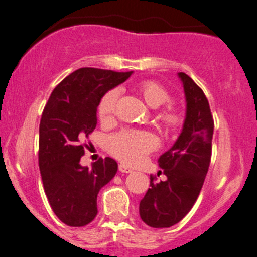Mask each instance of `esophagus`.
Wrapping results in <instances>:
<instances>
[{"label": "esophagus", "instance_id": "esophagus-1", "mask_svg": "<svg viewBox=\"0 0 257 257\" xmlns=\"http://www.w3.org/2000/svg\"><path fill=\"white\" fill-rule=\"evenodd\" d=\"M119 172H121V173H132V172H133V169H132V168H129V167H126V165L120 164V165H119Z\"/></svg>", "mask_w": 257, "mask_h": 257}]
</instances>
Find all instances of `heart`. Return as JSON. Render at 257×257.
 I'll list each match as a JSON object with an SVG mask.
<instances>
[{
    "mask_svg": "<svg viewBox=\"0 0 257 257\" xmlns=\"http://www.w3.org/2000/svg\"><path fill=\"white\" fill-rule=\"evenodd\" d=\"M139 93L147 104L158 108L170 100V94L159 83L147 80L139 84ZM119 92L116 89L105 93L98 104V115L102 121H109L113 119L115 105L118 102ZM160 123L167 131L172 132L178 129L183 123V114L178 108L168 105L158 115ZM158 141L155 136L147 131H134L125 129L113 134L108 139V150L116 159L125 164H137L148 154L157 148Z\"/></svg>",
    "mask_w": 257,
    "mask_h": 257,
    "instance_id": "b5f03b06",
    "label": "heart"
}]
</instances>
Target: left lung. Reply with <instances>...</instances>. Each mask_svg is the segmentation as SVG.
<instances>
[{"instance_id":"obj_1","label":"left lung","mask_w":257,"mask_h":257,"mask_svg":"<svg viewBox=\"0 0 257 257\" xmlns=\"http://www.w3.org/2000/svg\"><path fill=\"white\" fill-rule=\"evenodd\" d=\"M183 82L186 114L183 131L168 152L160 155L155 181L150 175V188L139 204L142 220L150 227H170L178 224L195 204L211 159L214 119L203 89L188 74L178 73Z\"/></svg>"}]
</instances>
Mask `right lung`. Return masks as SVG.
Returning a JSON list of instances; mask_svg holds the SVG:
<instances>
[{"label":"right lung","instance_id":"right-lung-1","mask_svg":"<svg viewBox=\"0 0 257 257\" xmlns=\"http://www.w3.org/2000/svg\"><path fill=\"white\" fill-rule=\"evenodd\" d=\"M133 72L79 68L52 92L40 123L38 164L46 196L56 216L68 226H85L97 216V196L118 170L112 158L82 167V144L97 125L103 95Z\"/></svg>","mask_w":257,"mask_h":257}]
</instances>
